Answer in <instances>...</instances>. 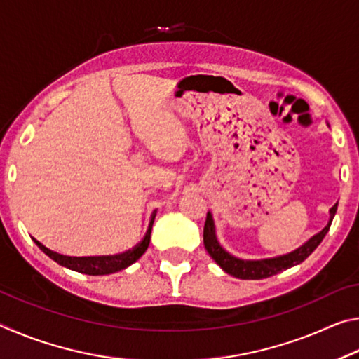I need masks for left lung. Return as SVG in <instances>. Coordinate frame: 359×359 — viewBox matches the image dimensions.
<instances>
[{"mask_svg":"<svg viewBox=\"0 0 359 359\" xmlns=\"http://www.w3.org/2000/svg\"><path fill=\"white\" fill-rule=\"evenodd\" d=\"M336 210H337V204H334L330 210L331 214L330 223H327L318 234H315L312 239H309L302 247L296 248L294 252H291L288 255H283V257L261 259V261H244V259L231 257L228 252H224L220 247V244L217 242L215 231H214V220H212L210 212H208V217H205V223H204V247L210 257L215 259V263L220 266L224 272H228L229 276L242 278V280H259V278H267L302 263V261L320 245V242L323 241L326 233L330 231L332 218L336 215Z\"/></svg>","mask_w":359,"mask_h":359,"instance_id":"8db88e82","label":"left lung"}]
</instances>
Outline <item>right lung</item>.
<instances>
[{"mask_svg":"<svg viewBox=\"0 0 359 359\" xmlns=\"http://www.w3.org/2000/svg\"><path fill=\"white\" fill-rule=\"evenodd\" d=\"M151 224H154V222L149 224V229L147 233H145L144 239L139 242L136 247H133L128 252L112 255V257H66V255H60L57 252L48 250V248L46 245H42L39 241L34 239V242L39 245L42 252L48 255L53 261H57L58 264L68 267V269L82 272V274L87 276H107L125 269V267H128L130 264H133L135 261L142 257L150 244Z\"/></svg>","mask_w":359,"mask_h":359,"instance_id":"add662e5","label":"right lung"}]
</instances>
